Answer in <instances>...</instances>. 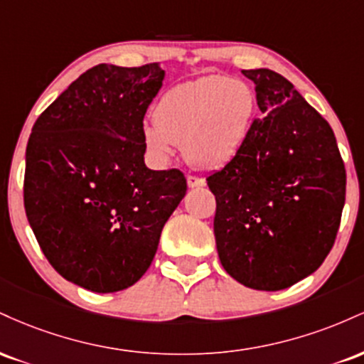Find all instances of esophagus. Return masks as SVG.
Instances as JSON below:
<instances>
[{
  "mask_svg": "<svg viewBox=\"0 0 364 364\" xmlns=\"http://www.w3.org/2000/svg\"><path fill=\"white\" fill-rule=\"evenodd\" d=\"M186 181H188V186H190V188H203L207 185L205 179L200 178V176H193V174H188Z\"/></svg>",
  "mask_w": 364,
  "mask_h": 364,
  "instance_id": "obj_1",
  "label": "esophagus"
}]
</instances>
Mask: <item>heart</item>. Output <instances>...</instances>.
<instances>
[{"label":"heart","instance_id":"b5f03b06","mask_svg":"<svg viewBox=\"0 0 364 364\" xmlns=\"http://www.w3.org/2000/svg\"><path fill=\"white\" fill-rule=\"evenodd\" d=\"M253 114L255 94L245 82L212 75L164 92L156 124H144L141 140L157 162L169 161L174 144H181L196 168H224L243 147Z\"/></svg>","mask_w":364,"mask_h":364}]
</instances>
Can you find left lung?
I'll return each mask as SVG.
<instances>
[{"mask_svg":"<svg viewBox=\"0 0 364 364\" xmlns=\"http://www.w3.org/2000/svg\"><path fill=\"white\" fill-rule=\"evenodd\" d=\"M260 119L243 147L207 178L224 270L246 287L281 291L315 272L332 250L346 202L336 135L294 85L272 70H243Z\"/></svg>","mask_w":364,"mask_h":364,"instance_id":"left-lung-1","label":"left lung"}]
</instances>
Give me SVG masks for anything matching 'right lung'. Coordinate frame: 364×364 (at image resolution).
Masks as SVG:
<instances>
[{
	"instance_id": "1",
	"label": "right lung",
	"mask_w": 364,
	"mask_h": 364,
	"mask_svg": "<svg viewBox=\"0 0 364 364\" xmlns=\"http://www.w3.org/2000/svg\"><path fill=\"white\" fill-rule=\"evenodd\" d=\"M162 80L157 63H102L32 128L25 214L54 270L89 291L116 292L139 281L186 193L181 171H152L144 162V118Z\"/></svg>"
}]
</instances>
